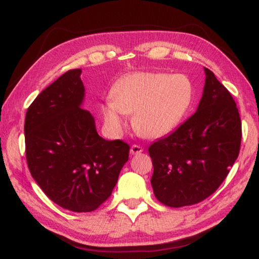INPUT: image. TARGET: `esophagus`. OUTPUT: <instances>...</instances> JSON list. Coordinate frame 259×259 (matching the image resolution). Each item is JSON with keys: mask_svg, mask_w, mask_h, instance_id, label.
I'll list each match as a JSON object with an SVG mask.
<instances>
[{"mask_svg": "<svg viewBox=\"0 0 259 259\" xmlns=\"http://www.w3.org/2000/svg\"><path fill=\"white\" fill-rule=\"evenodd\" d=\"M142 151H143V148L140 147V145H136V144L131 145V148H130L131 155H138V154H141Z\"/></svg>", "mask_w": 259, "mask_h": 259, "instance_id": "1", "label": "esophagus"}]
</instances>
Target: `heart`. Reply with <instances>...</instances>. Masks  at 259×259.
<instances>
[{"label":"heart","instance_id":"b5f03b06","mask_svg":"<svg viewBox=\"0 0 259 259\" xmlns=\"http://www.w3.org/2000/svg\"><path fill=\"white\" fill-rule=\"evenodd\" d=\"M194 97V85L185 75L134 72L116 83L112 102L103 108L104 122L118 134L124 126V114H134L133 126L137 134L151 140L161 138L182 124Z\"/></svg>","mask_w":259,"mask_h":259}]
</instances>
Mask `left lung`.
<instances>
[{
    "label": "left lung",
    "mask_w": 259,
    "mask_h": 259,
    "mask_svg": "<svg viewBox=\"0 0 259 259\" xmlns=\"http://www.w3.org/2000/svg\"><path fill=\"white\" fill-rule=\"evenodd\" d=\"M204 72L195 114L149 147L154 194L171 207L192 205L212 195L239 154L242 123L234 98L212 71L204 68Z\"/></svg>",
    "instance_id": "1"
}]
</instances>
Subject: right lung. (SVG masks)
Returning a JSON list of instances; mask_svg holds the SVG:
<instances>
[{"instance_id": "right-lung-1", "label": "right lung", "mask_w": 259, "mask_h": 259, "mask_svg": "<svg viewBox=\"0 0 259 259\" xmlns=\"http://www.w3.org/2000/svg\"><path fill=\"white\" fill-rule=\"evenodd\" d=\"M81 74L67 71L28 108L25 155L32 178L54 203L90 212L111 195L130 148L97 134L93 115L82 108Z\"/></svg>"}]
</instances>
